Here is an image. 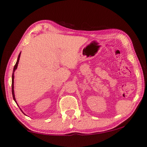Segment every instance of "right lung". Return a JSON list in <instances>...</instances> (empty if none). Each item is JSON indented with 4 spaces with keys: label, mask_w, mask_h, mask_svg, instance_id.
Masks as SVG:
<instances>
[{
    "label": "right lung",
    "mask_w": 147,
    "mask_h": 147,
    "mask_svg": "<svg viewBox=\"0 0 147 147\" xmlns=\"http://www.w3.org/2000/svg\"><path fill=\"white\" fill-rule=\"evenodd\" d=\"M20 54L18 55V58H17V62H16L15 65L14 66V68H13V74H12V85H11V87H12V94H13V100H14V101H15L16 103H17V101H16V99H15V92H14V73L16 69H17V67H18V62H19V59H20ZM18 105V104H17Z\"/></svg>",
    "instance_id": "right-lung-1"
}]
</instances>
